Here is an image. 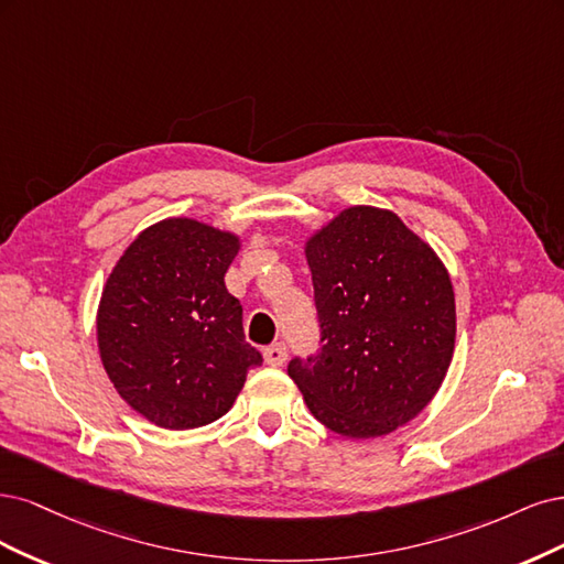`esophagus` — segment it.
<instances>
[{"instance_id": "1", "label": "esophagus", "mask_w": 564, "mask_h": 564, "mask_svg": "<svg viewBox=\"0 0 564 564\" xmlns=\"http://www.w3.org/2000/svg\"><path fill=\"white\" fill-rule=\"evenodd\" d=\"M262 356H264V362L267 366H271V368H281L283 362H285V358H288V351H285V344H271V347H267L264 351H262Z\"/></svg>"}]
</instances>
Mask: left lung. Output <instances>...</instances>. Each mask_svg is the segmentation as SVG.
<instances>
[{
    "label": "left lung",
    "instance_id": "left-lung-1",
    "mask_svg": "<svg viewBox=\"0 0 564 564\" xmlns=\"http://www.w3.org/2000/svg\"><path fill=\"white\" fill-rule=\"evenodd\" d=\"M323 347L290 360L306 408L368 441L405 426L438 393L457 339L445 262L389 208L349 206L304 241Z\"/></svg>",
    "mask_w": 564,
    "mask_h": 564
}]
</instances>
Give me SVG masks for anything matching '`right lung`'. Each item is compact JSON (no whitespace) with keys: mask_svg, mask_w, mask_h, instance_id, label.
Segmentation results:
<instances>
[{"mask_svg":"<svg viewBox=\"0 0 564 564\" xmlns=\"http://www.w3.org/2000/svg\"><path fill=\"white\" fill-rule=\"evenodd\" d=\"M241 236L194 217L142 229L102 285L96 335L102 368L126 405L154 426L220 420L262 362L243 335L225 274Z\"/></svg>","mask_w":564,"mask_h":564,"instance_id":"right-lung-1","label":"right lung"}]
</instances>
